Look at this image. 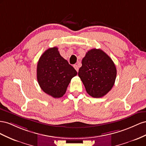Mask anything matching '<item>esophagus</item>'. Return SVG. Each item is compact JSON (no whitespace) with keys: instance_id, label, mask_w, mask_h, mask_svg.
Segmentation results:
<instances>
[{"instance_id":"obj_1","label":"esophagus","mask_w":146,"mask_h":146,"mask_svg":"<svg viewBox=\"0 0 146 146\" xmlns=\"http://www.w3.org/2000/svg\"><path fill=\"white\" fill-rule=\"evenodd\" d=\"M73 66H74V69H75L77 72H78V70H79V66H78V65H73Z\"/></svg>"}]
</instances>
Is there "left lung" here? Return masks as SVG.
<instances>
[{
  "mask_svg": "<svg viewBox=\"0 0 146 146\" xmlns=\"http://www.w3.org/2000/svg\"><path fill=\"white\" fill-rule=\"evenodd\" d=\"M116 74L113 61L100 49L87 51L78 72L87 94L94 98L102 97L109 92L114 84Z\"/></svg>",
  "mask_w": 146,
  "mask_h": 146,
  "instance_id": "obj_1",
  "label": "left lung"
}]
</instances>
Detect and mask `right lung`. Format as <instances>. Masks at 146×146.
Masks as SVG:
<instances>
[{
	"label": "right lung",
	"instance_id": "obj_1",
	"mask_svg": "<svg viewBox=\"0 0 146 146\" xmlns=\"http://www.w3.org/2000/svg\"><path fill=\"white\" fill-rule=\"evenodd\" d=\"M77 72L62 57L57 47L48 49L40 57L37 81L44 92L54 98L62 97Z\"/></svg>",
	"mask_w": 146,
	"mask_h": 146
}]
</instances>
